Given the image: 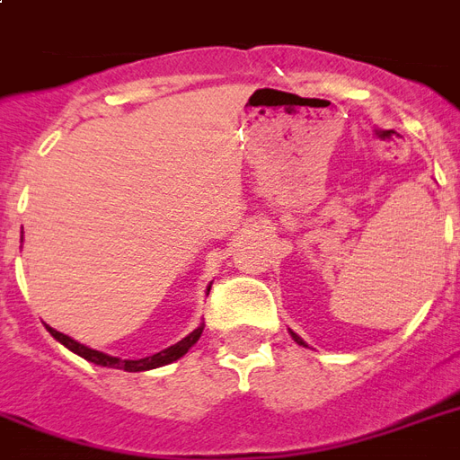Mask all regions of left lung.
<instances>
[{
	"instance_id": "obj_1",
	"label": "left lung",
	"mask_w": 460,
	"mask_h": 460,
	"mask_svg": "<svg viewBox=\"0 0 460 460\" xmlns=\"http://www.w3.org/2000/svg\"><path fill=\"white\" fill-rule=\"evenodd\" d=\"M291 336H294V341L298 343V346H307V343L303 341V339H301V336H298V334H294V332H291Z\"/></svg>"
}]
</instances>
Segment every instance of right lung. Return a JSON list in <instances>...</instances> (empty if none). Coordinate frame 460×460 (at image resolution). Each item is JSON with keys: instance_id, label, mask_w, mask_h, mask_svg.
Segmentation results:
<instances>
[{"instance_id": "right-lung-1", "label": "right lung", "mask_w": 460, "mask_h": 460, "mask_svg": "<svg viewBox=\"0 0 460 460\" xmlns=\"http://www.w3.org/2000/svg\"><path fill=\"white\" fill-rule=\"evenodd\" d=\"M202 327H205V324H200L198 329H193L190 334L183 336L181 341H176L173 346H169V349L159 350V353H155V356L138 358V360H121V358H117V356H107V353H102V350L90 349V346H85V343L75 341V339H71V336H66V334H61V332H57V329H52V327H47V332H49V334H52L57 341L64 343L68 350H74L75 356L85 358L88 363L102 365V367H114V370L146 372V370H155V367H162V365H169V363H173V360H179V358L186 356L188 349H190V346H195V341L200 339Z\"/></svg>"}]
</instances>
